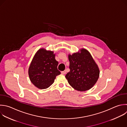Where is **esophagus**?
I'll list each match as a JSON object with an SVG mask.
<instances>
[{"instance_id": "34e87169", "label": "esophagus", "mask_w": 127, "mask_h": 127, "mask_svg": "<svg viewBox=\"0 0 127 127\" xmlns=\"http://www.w3.org/2000/svg\"><path fill=\"white\" fill-rule=\"evenodd\" d=\"M61 73L62 74H65L66 73V71L65 70H64V71H61Z\"/></svg>"}]
</instances>
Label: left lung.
Here are the masks:
<instances>
[{"label":"left lung","mask_w":127,"mask_h":127,"mask_svg":"<svg viewBox=\"0 0 127 127\" xmlns=\"http://www.w3.org/2000/svg\"><path fill=\"white\" fill-rule=\"evenodd\" d=\"M68 57L70 71L65 78L69 85L79 91L91 89L99 78L100 70L89 52L82 48Z\"/></svg>","instance_id":"1"}]
</instances>
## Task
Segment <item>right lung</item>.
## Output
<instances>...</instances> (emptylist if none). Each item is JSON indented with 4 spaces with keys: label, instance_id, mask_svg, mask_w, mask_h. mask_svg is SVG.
<instances>
[{
    "label": "right lung",
    "instance_id": "add662e5",
    "mask_svg": "<svg viewBox=\"0 0 127 127\" xmlns=\"http://www.w3.org/2000/svg\"><path fill=\"white\" fill-rule=\"evenodd\" d=\"M54 51L40 49L35 54L28 69L31 82L39 89H46L61 74L58 69L59 63L55 59Z\"/></svg>",
    "mask_w": 127,
    "mask_h": 127
}]
</instances>
